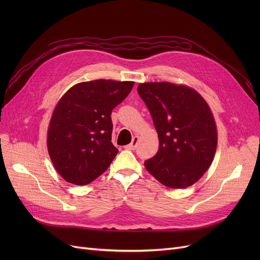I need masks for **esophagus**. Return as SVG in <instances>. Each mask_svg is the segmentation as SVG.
I'll use <instances>...</instances> for the list:
<instances>
[{"label": "esophagus", "mask_w": 260, "mask_h": 260, "mask_svg": "<svg viewBox=\"0 0 260 260\" xmlns=\"http://www.w3.org/2000/svg\"><path fill=\"white\" fill-rule=\"evenodd\" d=\"M138 140H139L138 136H135V137L133 138V141L128 145H126L125 148H127V149H135L136 146H137V144H138Z\"/></svg>", "instance_id": "obj_1"}]
</instances>
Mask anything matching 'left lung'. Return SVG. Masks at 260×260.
Returning <instances> with one entry per match:
<instances>
[{
	"label": "left lung",
	"mask_w": 260,
	"mask_h": 260,
	"mask_svg": "<svg viewBox=\"0 0 260 260\" xmlns=\"http://www.w3.org/2000/svg\"><path fill=\"white\" fill-rule=\"evenodd\" d=\"M137 90L159 138L158 152L144 162L145 169L168 187L193 185L211 167L217 148L209 104L194 88L170 82H145Z\"/></svg>",
	"instance_id": "obj_1"
}]
</instances>
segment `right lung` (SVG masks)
<instances>
[{"label": "right lung", "instance_id": "1", "mask_svg": "<svg viewBox=\"0 0 260 260\" xmlns=\"http://www.w3.org/2000/svg\"><path fill=\"white\" fill-rule=\"evenodd\" d=\"M135 82L92 80L68 89L54 106L47 129V149L62 178L85 185L102 175L118 154L112 143V111Z\"/></svg>", "mask_w": 260, "mask_h": 260}]
</instances>
